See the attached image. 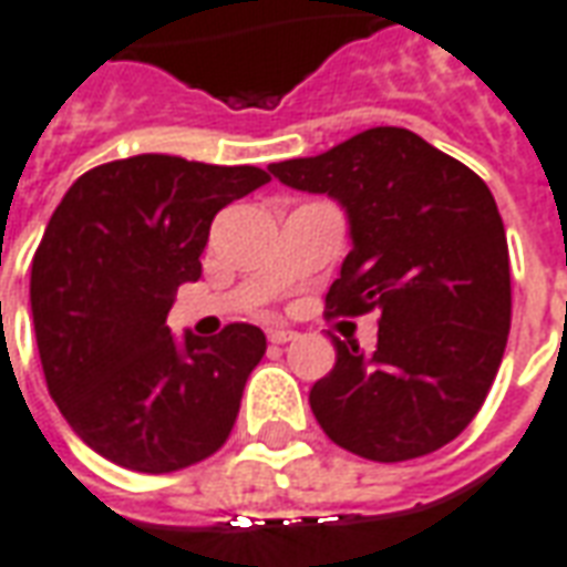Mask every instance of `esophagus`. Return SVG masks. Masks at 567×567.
<instances>
[{
  "mask_svg": "<svg viewBox=\"0 0 567 567\" xmlns=\"http://www.w3.org/2000/svg\"><path fill=\"white\" fill-rule=\"evenodd\" d=\"M267 338H270L272 343H288V340H295L297 334L291 331V328H270V331H267Z\"/></svg>",
  "mask_w": 567,
  "mask_h": 567,
  "instance_id": "1",
  "label": "esophagus"
}]
</instances>
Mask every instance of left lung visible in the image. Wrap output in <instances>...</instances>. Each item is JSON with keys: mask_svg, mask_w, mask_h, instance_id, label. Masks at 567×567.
Here are the masks:
<instances>
[{"mask_svg": "<svg viewBox=\"0 0 567 567\" xmlns=\"http://www.w3.org/2000/svg\"><path fill=\"white\" fill-rule=\"evenodd\" d=\"M270 172L347 212L352 251L324 295L328 316L380 310L371 355L331 338L338 362L310 390L324 435L378 463L449 445L488 395L513 312L504 220L485 181L393 125Z\"/></svg>", "mask_w": 567, "mask_h": 567, "instance_id": "obj_1", "label": "left lung"}]
</instances>
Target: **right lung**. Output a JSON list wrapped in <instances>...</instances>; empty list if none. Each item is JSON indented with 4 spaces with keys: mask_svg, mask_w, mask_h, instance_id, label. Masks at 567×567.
Returning a JSON list of instances; mask_svg holds the SVG:
<instances>
[{
    "mask_svg": "<svg viewBox=\"0 0 567 567\" xmlns=\"http://www.w3.org/2000/svg\"><path fill=\"white\" fill-rule=\"evenodd\" d=\"M267 181L255 165L144 153L85 172L54 208L30 272L35 343L54 405L106 461L159 476L227 442L264 331L177 340L165 319L202 276L217 212Z\"/></svg>",
    "mask_w": 567,
    "mask_h": 567,
    "instance_id": "right-lung-1",
    "label": "right lung"
}]
</instances>
